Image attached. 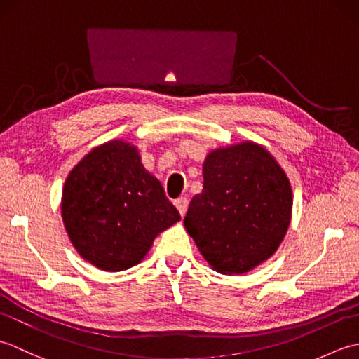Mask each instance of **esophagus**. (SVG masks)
<instances>
[{
    "label": "esophagus",
    "instance_id": "34e87169",
    "mask_svg": "<svg viewBox=\"0 0 359 359\" xmlns=\"http://www.w3.org/2000/svg\"><path fill=\"white\" fill-rule=\"evenodd\" d=\"M174 205H175V208L179 210L180 216L184 217L187 215V210H188V199H187V197H179V199L174 202Z\"/></svg>",
    "mask_w": 359,
    "mask_h": 359
}]
</instances>
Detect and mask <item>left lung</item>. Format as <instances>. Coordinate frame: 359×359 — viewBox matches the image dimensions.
<instances>
[{
  "label": "left lung",
  "instance_id": "left-lung-1",
  "mask_svg": "<svg viewBox=\"0 0 359 359\" xmlns=\"http://www.w3.org/2000/svg\"><path fill=\"white\" fill-rule=\"evenodd\" d=\"M292 205V185L276 158L261 144L242 142L205 158L203 189L184 224L212 270L242 274L274 255Z\"/></svg>",
  "mask_w": 359,
  "mask_h": 359
}]
</instances>
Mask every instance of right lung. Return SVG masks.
<instances>
[{"label":"right lung","mask_w":359,"mask_h":359,"mask_svg":"<svg viewBox=\"0 0 359 359\" xmlns=\"http://www.w3.org/2000/svg\"><path fill=\"white\" fill-rule=\"evenodd\" d=\"M62 217L79 255L104 271L139 264L180 220L139 151L123 140L100 144L75 165L63 187Z\"/></svg>","instance_id":"1"}]
</instances>
